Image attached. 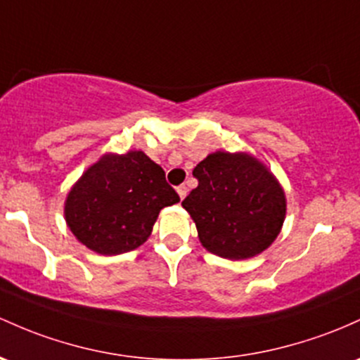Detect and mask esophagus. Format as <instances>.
I'll list each match as a JSON object with an SVG mask.
<instances>
[{
	"instance_id": "34e87169",
	"label": "esophagus",
	"mask_w": 360,
	"mask_h": 360,
	"mask_svg": "<svg viewBox=\"0 0 360 360\" xmlns=\"http://www.w3.org/2000/svg\"><path fill=\"white\" fill-rule=\"evenodd\" d=\"M177 195H179L181 200H184V198H186V195H188V188L184 186V184L177 186Z\"/></svg>"
}]
</instances>
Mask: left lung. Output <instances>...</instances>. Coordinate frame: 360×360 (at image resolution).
Here are the masks:
<instances>
[{"label":"left lung","mask_w":360,"mask_h":360,"mask_svg":"<svg viewBox=\"0 0 360 360\" xmlns=\"http://www.w3.org/2000/svg\"><path fill=\"white\" fill-rule=\"evenodd\" d=\"M198 186L183 200L213 255L244 259L274 243L285 219V196L262 162L248 153L215 152L193 171Z\"/></svg>","instance_id":"left-lung-1"}]
</instances>
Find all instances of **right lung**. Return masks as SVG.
<instances>
[{
  "mask_svg": "<svg viewBox=\"0 0 360 360\" xmlns=\"http://www.w3.org/2000/svg\"><path fill=\"white\" fill-rule=\"evenodd\" d=\"M179 201L160 165L143 152L105 155L70 191L65 217L75 238L98 255H121L148 239L159 212Z\"/></svg>",
  "mask_w": 360,
  "mask_h": 360,
  "instance_id": "obj_1",
  "label": "right lung"
}]
</instances>
